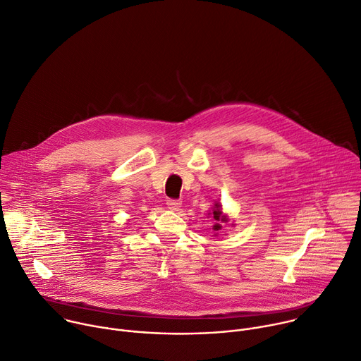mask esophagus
Listing matches in <instances>:
<instances>
[{
  "label": "esophagus",
  "mask_w": 361,
  "mask_h": 361,
  "mask_svg": "<svg viewBox=\"0 0 361 361\" xmlns=\"http://www.w3.org/2000/svg\"><path fill=\"white\" fill-rule=\"evenodd\" d=\"M166 204H168L169 209L178 210V209L180 207V200H178V199H168V200H166Z\"/></svg>",
  "instance_id": "34e87169"
}]
</instances>
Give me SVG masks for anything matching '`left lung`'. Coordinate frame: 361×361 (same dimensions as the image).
I'll list each match as a JSON object with an SVG mask.
<instances>
[{
	"label": "left lung",
	"mask_w": 361,
	"mask_h": 361,
	"mask_svg": "<svg viewBox=\"0 0 361 361\" xmlns=\"http://www.w3.org/2000/svg\"><path fill=\"white\" fill-rule=\"evenodd\" d=\"M216 207H218V209L213 210V218H214V221H222V222L226 221V216L222 214V210L219 209V204H216ZM213 228H214V231H219V229H221V225H214Z\"/></svg>",
	"instance_id": "8db88e82"
}]
</instances>
